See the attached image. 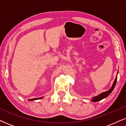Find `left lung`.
<instances>
[{"instance_id": "1", "label": "left lung", "mask_w": 126, "mask_h": 126, "mask_svg": "<svg viewBox=\"0 0 126 126\" xmlns=\"http://www.w3.org/2000/svg\"><path fill=\"white\" fill-rule=\"evenodd\" d=\"M117 73H118V72H117ZM116 82H117V76H116V79H115V80H114V81L113 82V85L112 86V87H111V88L109 90L107 91L102 92V93H101V94L98 95V96H96L94 97V98L92 99V101H93V102H98V101H101V100H102V99H103V98H106V97H107L108 95H109L110 94L111 92L113 91V90L114 87H115V85H116Z\"/></svg>"}]
</instances>
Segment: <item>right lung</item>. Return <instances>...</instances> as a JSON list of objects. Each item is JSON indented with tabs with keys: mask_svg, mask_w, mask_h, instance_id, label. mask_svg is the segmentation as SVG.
Returning a JSON list of instances; mask_svg holds the SVG:
<instances>
[{
	"mask_svg": "<svg viewBox=\"0 0 126 126\" xmlns=\"http://www.w3.org/2000/svg\"><path fill=\"white\" fill-rule=\"evenodd\" d=\"M39 99H41V98H34V99H28V101H34V100Z\"/></svg>",
	"mask_w": 126,
	"mask_h": 126,
	"instance_id": "1",
	"label": "right lung"
}]
</instances>
